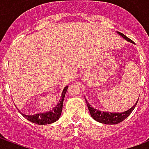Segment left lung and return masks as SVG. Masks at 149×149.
<instances>
[{"instance_id":"obj_1","label":"left lung","mask_w":149,"mask_h":149,"mask_svg":"<svg viewBox=\"0 0 149 149\" xmlns=\"http://www.w3.org/2000/svg\"><path fill=\"white\" fill-rule=\"evenodd\" d=\"M117 33L121 37H123L124 39H125L128 42L132 43V40H130L128 37H127L125 35H124L121 33L120 32H117ZM139 100V98H138ZM138 100H136V102L135 103V104L132 107L131 109H129L127 111H125L123 112H102L100 110L96 109H94L93 107L91 106V104L86 100V104L88 105V111L90 112L91 116L95 120H97V122H100V123H102V124H104V125H116V124H118L120 122L123 121L125 119H126L128 117V116L130 115L132 113V112L134 110L135 107L136 105V104L138 102Z\"/></svg>"}]
</instances>
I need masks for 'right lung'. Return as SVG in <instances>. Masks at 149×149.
<instances>
[{
	"label": "right lung",
	"instance_id": "right-lung-1",
	"mask_svg": "<svg viewBox=\"0 0 149 149\" xmlns=\"http://www.w3.org/2000/svg\"><path fill=\"white\" fill-rule=\"evenodd\" d=\"M68 88V86H66V87L64 88L61 97L59 100V102L54 108H52V109L47 111V112L37 113V114H34V115H25V114H23V113H21V114L24 117L27 119L28 120L33 122V123H35V124H37V125H45L54 123L57 120H59V118L61 116L63 102H64L65 93L67 92Z\"/></svg>",
	"mask_w": 149,
	"mask_h": 149
}]
</instances>
